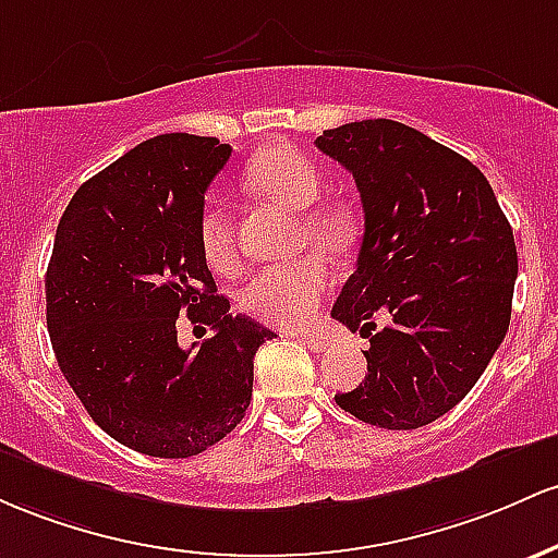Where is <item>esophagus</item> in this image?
Wrapping results in <instances>:
<instances>
[{
  "mask_svg": "<svg viewBox=\"0 0 558 558\" xmlns=\"http://www.w3.org/2000/svg\"><path fill=\"white\" fill-rule=\"evenodd\" d=\"M300 340H303V345H308L313 353H329L331 345H335L329 337H322V335H300Z\"/></svg>",
  "mask_w": 558,
  "mask_h": 558,
  "instance_id": "obj_1",
  "label": "esophagus"
}]
</instances>
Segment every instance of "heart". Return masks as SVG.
I'll list each match as a JSON object with an SVG mask.
<instances>
[{
  "instance_id": "1",
  "label": "heart",
  "mask_w": 558,
  "mask_h": 558,
  "mask_svg": "<svg viewBox=\"0 0 558 558\" xmlns=\"http://www.w3.org/2000/svg\"><path fill=\"white\" fill-rule=\"evenodd\" d=\"M247 184L279 208L300 214V236L324 253H345L355 240V218L342 205H318L322 173L316 162L292 147H268L255 155L247 166ZM199 242L213 266H223L231 258V216L218 199L208 203L199 218ZM331 287L329 271L322 260L300 258L279 266L260 268L240 290V308L258 322L274 327H300L318 311Z\"/></svg>"
}]
</instances>
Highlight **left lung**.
<instances>
[{
	"instance_id": "obj_1",
	"label": "left lung",
	"mask_w": 558,
	"mask_h": 558,
	"mask_svg": "<svg viewBox=\"0 0 558 558\" xmlns=\"http://www.w3.org/2000/svg\"><path fill=\"white\" fill-rule=\"evenodd\" d=\"M316 147L353 173L363 205L359 263L331 318L368 337V374L335 400L374 427H424L464 400L504 342L514 231L474 162L405 123H345ZM381 315L388 327L374 332Z\"/></svg>"
}]
</instances>
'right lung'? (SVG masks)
Instances as JSON below:
<instances>
[{
	"label": "right lung",
	"mask_w": 558,
	"mask_h": 558,
	"mask_svg": "<svg viewBox=\"0 0 558 558\" xmlns=\"http://www.w3.org/2000/svg\"><path fill=\"white\" fill-rule=\"evenodd\" d=\"M229 144L160 134L68 203L47 266V329L60 372L112 440L158 459L197 456L245 418L253 359L274 331L231 316L199 242ZM214 337L178 348V313Z\"/></svg>",
	"instance_id": "add662e5"
}]
</instances>
